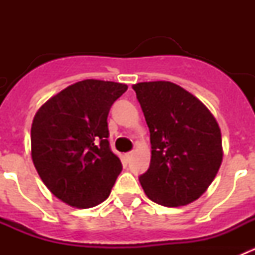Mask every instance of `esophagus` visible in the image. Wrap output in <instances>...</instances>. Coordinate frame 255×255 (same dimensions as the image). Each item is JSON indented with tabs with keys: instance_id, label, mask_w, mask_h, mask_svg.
<instances>
[{
	"instance_id": "esophagus-1",
	"label": "esophagus",
	"mask_w": 255,
	"mask_h": 255,
	"mask_svg": "<svg viewBox=\"0 0 255 255\" xmlns=\"http://www.w3.org/2000/svg\"><path fill=\"white\" fill-rule=\"evenodd\" d=\"M131 157H132V152L125 153V154H124V161H125V162H129Z\"/></svg>"
}]
</instances>
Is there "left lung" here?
<instances>
[{
  "label": "left lung",
  "mask_w": 255,
  "mask_h": 255,
  "mask_svg": "<svg viewBox=\"0 0 255 255\" xmlns=\"http://www.w3.org/2000/svg\"><path fill=\"white\" fill-rule=\"evenodd\" d=\"M150 132L152 157L139 176L147 197L164 207L197 200L222 162L221 130L197 97L170 82L132 85Z\"/></svg>",
  "instance_id": "obj_1"
}]
</instances>
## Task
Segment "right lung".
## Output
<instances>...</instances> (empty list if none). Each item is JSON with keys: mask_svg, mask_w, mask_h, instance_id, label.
<instances>
[{"mask_svg": "<svg viewBox=\"0 0 255 255\" xmlns=\"http://www.w3.org/2000/svg\"><path fill=\"white\" fill-rule=\"evenodd\" d=\"M128 85L87 79L47 101L31 124V158L51 193L76 208L106 200L123 170L107 116Z\"/></svg>", "mask_w": 255, "mask_h": 255, "instance_id": "1", "label": "right lung"}]
</instances>
